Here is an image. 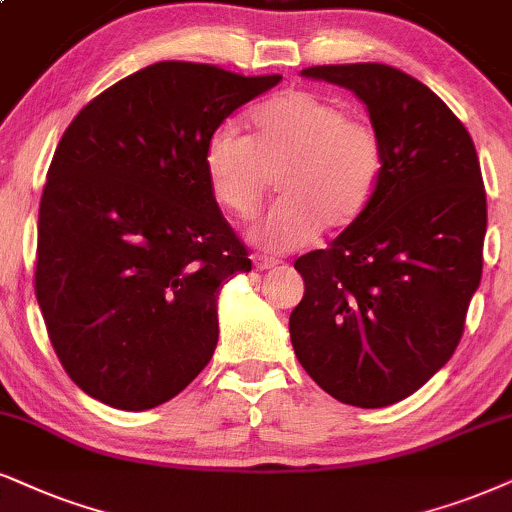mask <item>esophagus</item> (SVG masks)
Segmentation results:
<instances>
[{
  "label": "esophagus",
  "instance_id": "obj_1",
  "mask_svg": "<svg viewBox=\"0 0 512 512\" xmlns=\"http://www.w3.org/2000/svg\"><path fill=\"white\" fill-rule=\"evenodd\" d=\"M255 267L264 271V269H274L278 267V260H274V257H264V255H257L255 257Z\"/></svg>",
  "mask_w": 512,
  "mask_h": 512
}]
</instances>
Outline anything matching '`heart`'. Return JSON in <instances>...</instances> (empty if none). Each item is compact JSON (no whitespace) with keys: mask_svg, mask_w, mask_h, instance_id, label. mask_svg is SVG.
I'll list each match as a JSON object with an SVG mask.
<instances>
[{"mask_svg":"<svg viewBox=\"0 0 512 512\" xmlns=\"http://www.w3.org/2000/svg\"><path fill=\"white\" fill-rule=\"evenodd\" d=\"M252 134L219 125L203 153L210 191L226 212L250 217L278 174L281 200L248 229L267 252L304 248L321 229L342 231L364 215L385 167L378 129L347 106L314 92H286L262 103Z\"/></svg>","mask_w":512,"mask_h":512,"instance_id":"heart-1","label":"heart"}]
</instances>
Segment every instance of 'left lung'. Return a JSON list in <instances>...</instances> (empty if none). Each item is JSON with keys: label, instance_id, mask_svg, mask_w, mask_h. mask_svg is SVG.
Listing matches in <instances>:
<instances>
[{"label": "left lung", "instance_id": "1", "mask_svg": "<svg viewBox=\"0 0 512 512\" xmlns=\"http://www.w3.org/2000/svg\"><path fill=\"white\" fill-rule=\"evenodd\" d=\"M366 103L385 148L371 203L326 250L295 260V357L342 404L406 399L451 359L482 278L487 193L468 129L385 63L304 68Z\"/></svg>", "mask_w": 512, "mask_h": 512}]
</instances>
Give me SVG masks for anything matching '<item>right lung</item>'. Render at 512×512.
<instances>
[{"label": "right lung", "instance_id": "add662e5", "mask_svg": "<svg viewBox=\"0 0 512 512\" xmlns=\"http://www.w3.org/2000/svg\"><path fill=\"white\" fill-rule=\"evenodd\" d=\"M281 82L163 61L89 101L40 200L35 295L73 383L122 411L165 404L217 347L219 290L250 271L208 177V137Z\"/></svg>", "mask_w": 512, "mask_h": 512}]
</instances>
